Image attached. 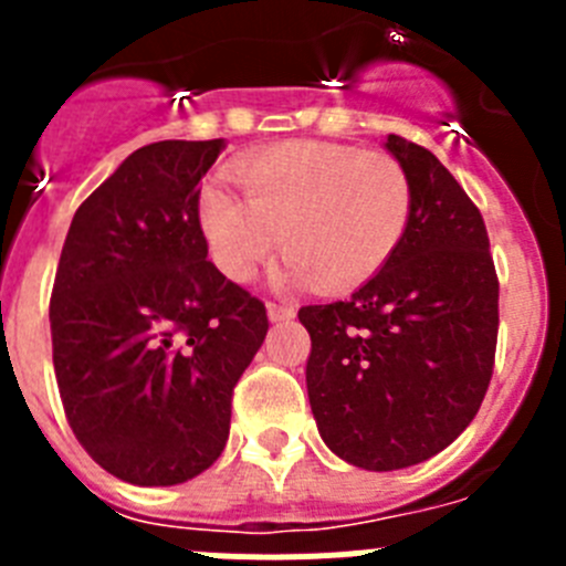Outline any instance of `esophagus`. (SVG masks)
Listing matches in <instances>:
<instances>
[{
	"mask_svg": "<svg viewBox=\"0 0 566 566\" xmlns=\"http://www.w3.org/2000/svg\"><path fill=\"white\" fill-rule=\"evenodd\" d=\"M266 314H269V319H272V323H283V319H292L297 312H294V306H280V303H269Z\"/></svg>",
	"mask_w": 566,
	"mask_h": 566,
	"instance_id": "esophagus-1",
	"label": "esophagus"
}]
</instances>
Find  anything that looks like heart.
Wrapping results in <instances>:
<instances>
[{
	"instance_id": "heart-1",
	"label": "heart",
	"mask_w": 566,
	"mask_h": 566,
	"mask_svg": "<svg viewBox=\"0 0 566 566\" xmlns=\"http://www.w3.org/2000/svg\"><path fill=\"white\" fill-rule=\"evenodd\" d=\"M243 195L207 184L203 238L229 280L249 283L283 240L289 280L357 286L391 260L411 221V181L391 155L326 142H289L240 158Z\"/></svg>"
}]
</instances>
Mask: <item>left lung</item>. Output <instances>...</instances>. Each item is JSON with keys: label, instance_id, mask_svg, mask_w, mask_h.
<instances>
[{"label": "left lung", "instance_id": "obj_1", "mask_svg": "<svg viewBox=\"0 0 566 566\" xmlns=\"http://www.w3.org/2000/svg\"><path fill=\"white\" fill-rule=\"evenodd\" d=\"M411 181L391 260L348 300L303 306L306 385L323 442L365 470L444 451L473 422L496 357L499 277L482 212L431 149L385 138Z\"/></svg>", "mask_w": 566, "mask_h": 566}]
</instances>
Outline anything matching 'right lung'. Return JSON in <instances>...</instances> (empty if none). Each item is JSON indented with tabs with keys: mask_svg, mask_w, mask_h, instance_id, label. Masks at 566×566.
I'll list each match as a JSON object with an SVG mask.
<instances>
[{
	"mask_svg": "<svg viewBox=\"0 0 566 566\" xmlns=\"http://www.w3.org/2000/svg\"><path fill=\"white\" fill-rule=\"evenodd\" d=\"M227 147L135 149L76 209L50 297L67 422L122 482L195 479L229 439L232 391L269 332L266 306L207 260L201 178Z\"/></svg>",
	"mask_w": 566,
	"mask_h": 566,
	"instance_id": "obj_1",
	"label": "right lung"
}]
</instances>
